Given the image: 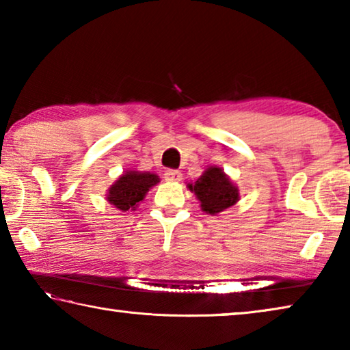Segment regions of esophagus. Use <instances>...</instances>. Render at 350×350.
I'll list each match as a JSON object with an SVG mask.
<instances>
[{"instance_id":"esophagus-1","label":"esophagus","mask_w":350,"mask_h":350,"mask_svg":"<svg viewBox=\"0 0 350 350\" xmlns=\"http://www.w3.org/2000/svg\"><path fill=\"white\" fill-rule=\"evenodd\" d=\"M165 179L170 182H179L182 179V173L179 170H167L165 171Z\"/></svg>"}]
</instances>
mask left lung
Returning a JSON list of instances; mask_svg holds the SVG:
<instances>
[{
  "label": "left lung",
  "mask_w": 350,
  "mask_h": 350,
  "mask_svg": "<svg viewBox=\"0 0 350 350\" xmlns=\"http://www.w3.org/2000/svg\"><path fill=\"white\" fill-rule=\"evenodd\" d=\"M188 188L200 200L202 210L211 216L230 208L239 200L238 187L219 167L206 168L196 182L188 183Z\"/></svg>",
  "instance_id": "left-lung-1"
}]
</instances>
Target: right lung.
Wrapping results in <instances>:
<instances>
[{
	"instance_id": "1",
	"label": "right lung",
	"mask_w": 350,
	"mask_h": 350,
	"mask_svg": "<svg viewBox=\"0 0 350 350\" xmlns=\"http://www.w3.org/2000/svg\"><path fill=\"white\" fill-rule=\"evenodd\" d=\"M159 183V176L154 173H140V171H126L112 183L106 194V200L114 205L117 210L128 211L135 210L140 200L150 188Z\"/></svg>"
}]
</instances>
